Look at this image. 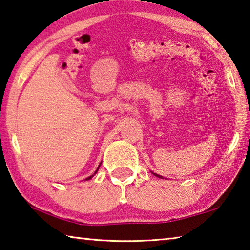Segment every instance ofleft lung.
I'll return each instance as SVG.
<instances>
[{"label": "left lung", "instance_id": "left-lung-1", "mask_svg": "<svg viewBox=\"0 0 250 250\" xmlns=\"http://www.w3.org/2000/svg\"><path fill=\"white\" fill-rule=\"evenodd\" d=\"M152 173H154V172H152ZM154 174H155V176H156V177H158V178H161V179H164L163 177H161V176H159V174H157V173H154Z\"/></svg>", "mask_w": 250, "mask_h": 250}]
</instances>
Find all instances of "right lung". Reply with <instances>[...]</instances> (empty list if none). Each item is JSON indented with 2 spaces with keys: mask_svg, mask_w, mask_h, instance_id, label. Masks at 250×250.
Segmentation results:
<instances>
[{
  "mask_svg": "<svg viewBox=\"0 0 250 250\" xmlns=\"http://www.w3.org/2000/svg\"><path fill=\"white\" fill-rule=\"evenodd\" d=\"M101 164H102V163H101ZM101 164L99 165V167H98V169H96V170H95V172H94L93 174H92V176H90V177H87V178H85V179H84V180H85V181H87V180H90V179H92V178H93V177H94V174H95L96 172H98V170H99V168H100V166H101Z\"/></svg>",
  "mask_w": 250,
  "mask_h": 250,
  "instance_id": "right-lung-1",
  "label": "right lung"
}]
</instances>
